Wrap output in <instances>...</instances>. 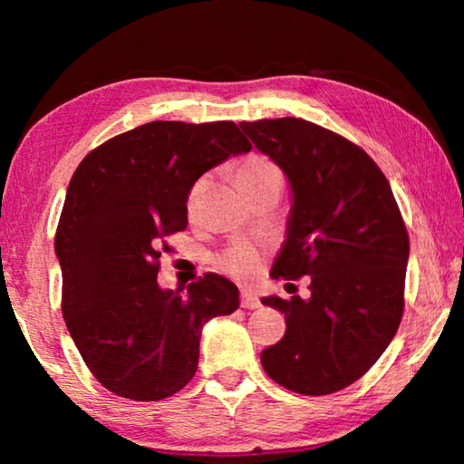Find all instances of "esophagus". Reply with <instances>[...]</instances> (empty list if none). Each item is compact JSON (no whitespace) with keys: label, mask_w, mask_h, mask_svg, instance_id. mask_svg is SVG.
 Segmentation results:
<instances>
[{"label":"esophagus","mask_w":464,"mask_h":464,"mask_svg":"<svg viewBox=\"0 0 464 464\" xmlns=\"http://www.w3.org/2000/svg\"><path fill=\"white\" fill-rule=\"evenodd\" d=\"M260 298H257V295L251 293V290H243L241 293V307L243 309H257L260 307Z\"/></svg>","instance_id":"esophagus-1"}]
</instances>
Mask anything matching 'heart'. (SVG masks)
I'll use <instances>...</instances> for the list:
<instances>
[{"label": "heart", "instance_id": "obj_1", "mask_svg": "<svg viewBox=\"0 0 464 464\" xmlns=\"http://www.w3.org/2000/svg\"><path fill=\"white\" fill-rule=\"evenodd\" d=\"M268 179H282V174L276 163L270 161L268 157L264 155L247 157L237 169V184L241 190H246L249 186L268 182ZM200 190H202V184L198 182L190 190V196H188V210H190V213L196 208V204H198ZM218 264H221L223 270L233 274V276L246 278V276H251V274L257 270V266H260V254H257L251 246L239 243V246H233L227 249L221 256V260H218Z\"/></svg>", "mask_w": 464, "mask_h": 464}]
</instances>
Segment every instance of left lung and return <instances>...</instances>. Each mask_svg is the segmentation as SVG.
<instances>
[{
  "instance_id": "8db88e82",
  "label": "left lung",
  "mask_w": 464,
  "mask_h": 464,
  "mask_svg": "<svg viewBox=\"0 0 464 464\" xmlns=\"http://www.w3.org/2000/svg\"><path fill=\"white\" fill-rule=\"evenodd\" d=\"M239 127L285 171L293 198L270 276H311L309 298H262L286 319L262 366L288 391L329 395L358 381L401 324L405 223L387 178L348 139L295 116Z\"/></svg>"
}]
</instances>
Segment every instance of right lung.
Listing matches in <instances>:
<instances>
[{"label": "right lung", "instance_id": "1", "mask_svg": "<svg viewBox=\"0 0 464 464\" xmlns=\"http://www.w3.org/2000/svg\"><path fill=\"white\" fill-rule=\"evenodd\" d=\"M231 121H155L106 140L69 182L54 235L63 317L92 374L116 395L160 401L198 368L202 327L231 315L239 290L218 274L178 290L157 285L166 237L188 225L204 171L249 153Z\"/></svg>", "mask_w": 464, "mask_h": 464}]
</instances>
